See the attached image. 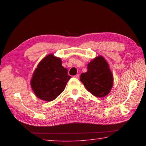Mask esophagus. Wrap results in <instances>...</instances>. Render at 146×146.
I'll return each instance as SVG.
<instances>
[{"label":"esophagus","instance_id":"esophagus-1","mask_svg":"<svg viewBox=\"0 0 146 146\" xmlns=\"http://www.w3.org/2000/svg\"><path fill=\"white\" fill-rule=\"evenodd\" d=\"M75 78H79L80 75H78V74H77V75H76L75 76Z\"/></svg>","mask_w":146,"mask_h":146}]
</instances>
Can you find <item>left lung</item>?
I'll use <instances>...</instances> for the list:
<instances>
[{
  "label": "left lung",
  "instance_id": "obj_1",
  "mask_svg": "<svg viewBox=\"0 0 146 146\" xmlns=\"http://www.w3.org/2000/svg\"><path fill=\"white\" fill-rule=\"evenodd\" d=\"M87 71L81 74V81L95 97H104L113 86V75L105 59L99 56L88 64Z\"/></svg>",
  "mask_w": 146,
  "mask_h": 146
}]
</instances>
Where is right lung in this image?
<instances>
[{
  "mask_svg": "<svg viewBox=\"0 0 146 146\" xmlns=\"http://www.w3.org/2000/svg\"><path fill=\"white\" fill-rule=\"evenodd\" d=\"M61 64V59L52 54L39 62L31 80L33 90L39 98L52 101L64 91L71 76Z\"/></svg>",
  "mask_w": 146,
  "mask_h": 146,
  "instance_id": "right-lung-1",
  "label": "right lung"
}]
</instances>
